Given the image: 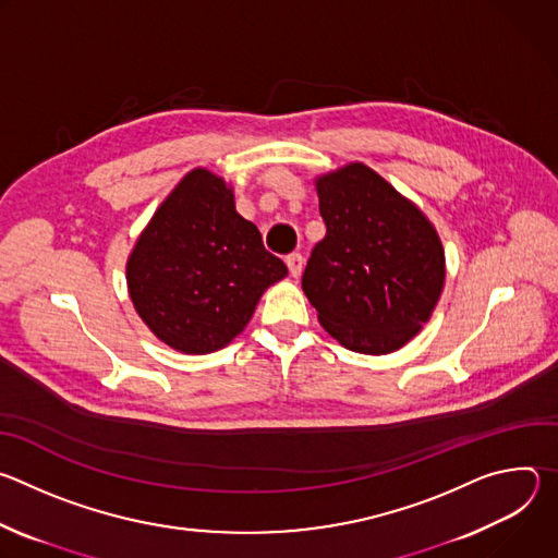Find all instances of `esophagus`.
Here are the masks:
<instances>
[{"label": "esophagus", "mask_w": 558, "mask_h": 558, "mask_svg": "<svg viewBox=\"0 0 558 558\" xmlns=\"http://www.w3.org/2000/svg\"><path fill=\"white\" fill-rule=\"evenodd\" d=\"M287 267H289V274H291L293 278H298V276L302 274V269H304V256H302V254H291V256H287Z\"/></svg>", "instance_id": "34e87169"}]
</instances>
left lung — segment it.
I'll use <instances>...</instances> for the list:
<instances>
[{
    "label": "left lung",
    "mask_w": 558,
    "mask_h": 558,
    "mask_svg": "<svg viewBox=\"0 0 558 558\" xmlns=\"http://www.w3.org/2000/svg\"><path fill=\"white\" fill-rule=\"evenodd\" d=\"M327 235L302 289L344 349L386 355L411 342L441 298L446 256L426 214L364 163L315 177Z\"/></svg>",
    "instance_id": "1"
}]
</instances>
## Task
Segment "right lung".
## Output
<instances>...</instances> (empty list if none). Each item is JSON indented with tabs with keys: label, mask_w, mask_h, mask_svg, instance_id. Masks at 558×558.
<instances>
[{
	"label": "right lung",
	"mask_w": 558,
	"mask_h": 558,
	"mask_svg": "<svg viewBox=\"0 0 558 558\" xmlns=\"http://www.w3.org/2000/svg\"><path fill=\"white\" fill-rule=\"evenodd\" d=\"M287 265L235 211L233 187L194 168L158 205L128 256L130 300L145 327L174 351L205 355L250 325Z\"/></svg>",
	"instance_id": "right-lung-1"
}]
</instances>
